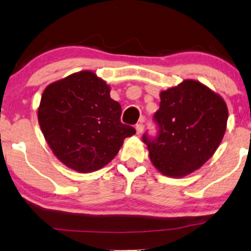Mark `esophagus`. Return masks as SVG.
<instances>
[{"label":"esophagus","mask_w":251,"mask_h":251,"mask_svg":"<svg viewBox=\"0 0 251 251\" xmlns=\"http://www.w3.org/2000/svg\"><path fill=\"white\" fill-rule=\"evenodd\" d=\"M144 128H145V125H144V121H140L139 123H137L136 125V131H137V135H140L144 131Z\"/></svg>","instance_id":"esophagus-1"}]
</instances>
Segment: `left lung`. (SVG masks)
Masks as SVG:
<instances>
[{"label":"left lung","instance_id":"left-lung-1","mask_svg":"<svg viewBox=\"0 0 251 251\" xmlns=\"http://www.w3.org/2000/svg\"><path fill=\"white\" fill-rule=\"evenodd\" d=\"M153 116L156 135L143 142L159 171L183 177L199 169L216 152L226 130L228 112L222 97L200 82L186 80L160 94Z\"/></svg>","mask_w":251,"mask_h":251}]
</instances>
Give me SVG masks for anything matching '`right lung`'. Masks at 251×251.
<instances>
[{
	"mask_svg": "<svg viewBox=\"0 0 251 251\" xmlns=\"http://www.w3.org/2000/svg\"><path fill=\"white\" fill-rule=\"evenodd\" d=\"M92 72H78L48 85L39 123L54 155L68 168L90 173L114 159L133 126L121 122V106Z\"/></svg>",
	"mask_w": 251,
	"mask_h": 251,
	"instance_id": "add662e5",
	"label": "right lung"
}]
</instances>
